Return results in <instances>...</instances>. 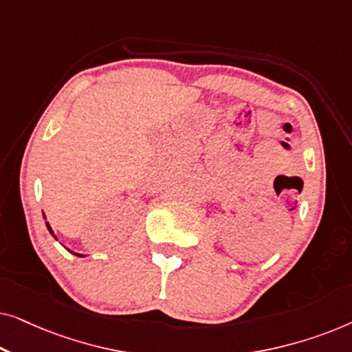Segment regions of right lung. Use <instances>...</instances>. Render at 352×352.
<instances>
[{"mask_svg":"<svg viewBox=\"0 0 352 352\" xmlns=\"http://www.w3.org/2000/svg\"><path fill=\"white\" fill-rule=\"evenodd\" d=\"M43 218H45V219H46V216H45V213H43ZM46 228H47V230H50V234L52 235V237H54V239L57 240V237H56V235H54V232H52V229H51V226H50V223H46ZM67 250H69V248H67ZM69 252H70V253H74V254H75V256H78V258H85V254L75 253V252H72V250H69Z\"/></svg>","mask_w":352,"mask_h":352,"instance_id":"right-lung-1","label":"right lung"}]
</instances>
